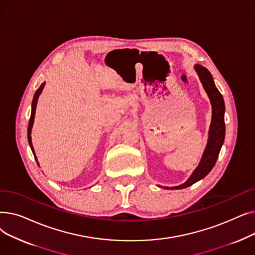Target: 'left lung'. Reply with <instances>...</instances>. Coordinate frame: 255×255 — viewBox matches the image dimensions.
<instances>
[{
	"instance_id": "8db88e82",
	"label": "left lung",
	"mask_w": 255,
	"mask_h": 255,
	"mask_svg": "<svg viewBox=\"0 0 255 255\" xmlns=\"http://www.w3.org/2000/svg\"><path fill=\"white\" fill-rule=\"evenodd\" d=\"M194 68L212 104V122L209 130V139L202 160H200L198 166L195 168L190 178L180 186L165 187L166 189H183L186 188V187L193 185L197 181L204 179L212 170L214 165H215L224 141L225 105L223 97L216 88L215 84H214V80L210 71L202 65H195Z\"/></svg>"
}]
</instances>
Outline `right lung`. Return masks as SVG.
<instances>
[{"instance_id": "right-lung-1", "label": "right lung", "mask_w": 255, "mask_h": 255, "mask_svg": "<svg viewBox=\"0 0 255 255\" xmlns=\"http://www.w3.org/2000/svg\"><path fill=\"white\" fill-rule=\"evenodd\" d=\"M45 86V83L41 84V86H40L38 88V90L36 91L35 95H34V98H33V102H32V112H31V118H30V121H29V126H28V140H29V144L31 146V150L34 154V157L36 159L37 161V158H36V155H35V152H34V148H33V144H32V137H31V132H32V128H33V124H34V118H35V113H36V105H37V102H38V98L40 96V94H41L43 88ZM37 164L39 165L38 161H37Z\"/></svg>"}]
</instances>
